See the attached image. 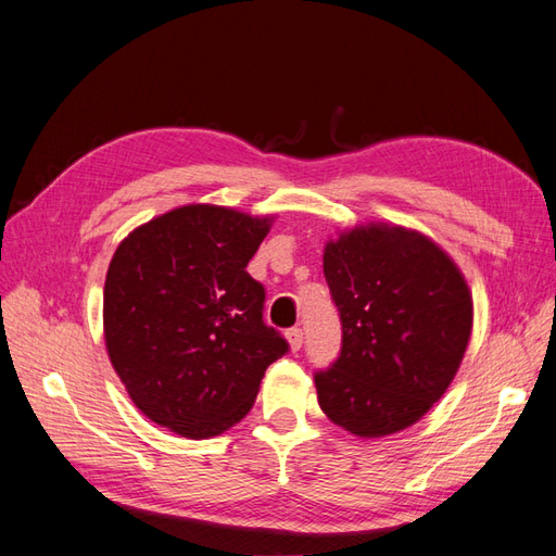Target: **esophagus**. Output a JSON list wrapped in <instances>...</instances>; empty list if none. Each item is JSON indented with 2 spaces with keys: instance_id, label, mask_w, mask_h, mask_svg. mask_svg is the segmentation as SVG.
<instances>
[{
  "instance_id": "34e87169",
  "label": "esophagus",
  "mask_w": 556,
  "mask_h": 556,
  "mask_svg": "<svg viewBox=\"0 0 556 556\" xmlns=\"http://www.w3.org/2000/svg\"><path fill=\"white\" fill-rule=\"evenodd\" d=\"M287 340L293 352H298L303 348V329H298V326H293V329L287 331Z\"/></svg>"
}]
</instances>
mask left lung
<instances>
[{
	"mask_svg": "<svg viewBox=\"0 0 556 556\" xmlns=\"http://www.w3.org/2000/svg\"><path fill=\"white\" fill-rule=\"evenodd\" d=\"M324 277L343 345L315 374L321 410L366 439L418 422L448 390L472 333L458 265L416 230L368 223L326 244Z\"/></svg>",
	"mask_w": 556,
	"mask_h": 556,
	"instance_id": "1",
	"label": "left lung"
}]
</instances>
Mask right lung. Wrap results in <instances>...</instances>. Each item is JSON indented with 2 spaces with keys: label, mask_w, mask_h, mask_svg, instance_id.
Listing matches in <instances>:
<instances>
[{
  "label": "right lung",
  "mask_w": 556,
  "mask_h": 556,
  "mask_svg": "<svg viewBox=\"0 0 556 556\" xmlns=\"http://www.w3.org/2000/svg\"><path fill=\"white\" fill-rule=\"evenodd\" d=\"M273 218L190 204L136 227L103 291L110 362L152 422L208 439L244 418L265 368L289 352L263 321L265 289L247 265Z\"/></svg>",
  "instance_id": "right-lung-1"
}]
</instances>
